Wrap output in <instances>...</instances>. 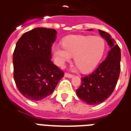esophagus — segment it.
<instances>
[{"label":"esophagus","mask_w":131,"mask_h":131,"mask_svg":"<svg viewBox=\"0 0 131 131\" xmlns=\"http://www.w3.org/2000/svg\"><path fill=\"white\" fill-rule=\"evenodd\" d=\"M64 77H68V78H72L74 77V75L72 74H69V73H65L64 74Z\"/></svg>","instance_id":"34e87169"}]
</instances>
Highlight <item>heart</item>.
<instances>
[{"mask_svg":"<svg viewBox=\"0 0 131 131\" xmlns=\"http://www.w3.org/2000/svg\"><path fill=\"white\" fill-rule=\"evenodd\" d=\"M106 42L99 36L70 35L62 41V45L52 47L56 63L62 67L74 56V63L83 73L93 71L104 56Z\"/></svg>","mask_w":131,"mask_h":131,"instance_id":"b5f03b06","label":"heart"}]
</instances>
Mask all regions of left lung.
<instances>
[{"mask_svg": "<svg viewBox=\"0 0 131 131\" xmlns=\"http://www.w3.org/2000/svg\"><path fill=\"white\" fill-rule=\"evenodd\" d=\"M106 40L110 50L104 62L89 75L81 78V84L77 89L78 97L89 105H97L110 96L116 88L121 71V49L108 33L99 30Z\"/></svg>", "mask_w": 131, "mask_h": 131, "instance_id": "1", "label": "left lung"}]
</instances>
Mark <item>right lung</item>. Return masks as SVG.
Wrapping results in <instances>:
<instances>
[{
	"instance_id": "1",
	"label": "right lung",
	"mask_w": 131,
	"mask_h": 131,
	"mask_svg": "<svg viewBox=\"0 0 131 131\" xmlns=\"http://www.w3.org/2000/svg\"><path fill=\"white\" fill-rule=\"evenodd\" d=\"M54 29L37 27L24 33L13 52V77L25 97L40 101L52 94L64 72L51 61L52 45L56 39Z\"/></svg>"
}]
</instances>
